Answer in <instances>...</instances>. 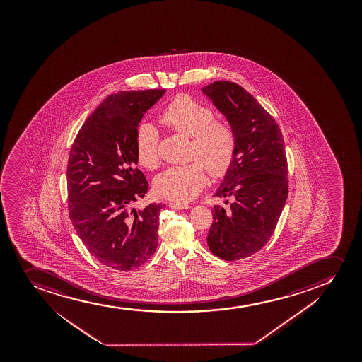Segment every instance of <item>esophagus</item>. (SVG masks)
I'll return each instance as SVG.
<instances>
[{"label": "esophagus", "mask_w": 362, "mask_h": 362, "mask_svg": "<svg viewBox=\"0 0 362 362\" xmlns=\"http://www.w3.org/2000/svg\"><path fill=\"white\" fill-rule=\"evenodd\" d=\"M169 206L173 209H176V210H187V209H189L188 204L182 203H170L169 204Z\"/></svg>", "instance_id": "esophagus-1"}]
</instances>
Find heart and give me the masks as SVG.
I'll list each match as a JSON object with an SVG mask.
<instances>
[{"instance_id": "obj_1", "label": "heart", "mask_w": 362, "mask_h": 362, "mask_svg": "<svg viewBox=\"0 0 362 362\" xmlns=\"http://www.w3.org/2000/svg\"><path fill=\"white\" fill-rule=\"evenodd\" d=\"M159 121L175 133L191 137L189 159L193 162L168 168L154 179L158 196L185 202L199 193L206 181L228 171L237 151V134L226 119H216L211 106L189 95L176 96L163 110ZM137 162L154 169L159 162V136L153 125L142 124L135 139Z\"/></svg>"}]
</instances>
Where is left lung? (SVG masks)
Listing matches in <instances>:
<instances>
[{"label": "left lung", "instance_id": "8db88e82", "mask_svg": "<svg viewBox=\"0 0 362 362\" xmlns=\"http://www.w3.org/2000/svg\"><path fill=\"white\" fill-rule=\"evenodd\" d=\"M237 134V151L215 196L209 249L225 261L250 257L262 249L278 225L287 194V158L274 118L239 84L216 81L203 88Z\"/></svg>", "mask_w": 362, "mask_h": 362}]
</instances>
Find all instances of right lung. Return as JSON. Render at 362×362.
I'll list each match as a JSON object with an SVG mask.
<instances>
[{
	"label": "right lung",
	"instance_id": "right-lung-1",
	"mask_svg": "<svg viewBox=\"0 0 362 362\" xmlns=\"http://www.w3.org/2000/svg\"><path fill=\"white\" fill-rule=\"evenodd\" d=\"M165 89L108 95L84 122L67 162L69 215L88 251L104 266L129 272L158 246L165 204L135 210L148 182L136 168L137 125Z\"/></svg>",
	"mask_w": 362,
	"mask_h": 362
}]
</instances>
